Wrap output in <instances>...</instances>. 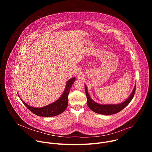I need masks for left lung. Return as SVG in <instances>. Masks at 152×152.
<instances>
[{
    "mask_svg": "<svg viewBox=\"0 0 152 152\" xmlns=\"http://www.w3.org/2000/svg\"><path fill=\"white\" fill-rule=\"evenodd\" d=\"M85 88L86 98H87V104L88 107L90 108V110H92L93 112L99 114L109 115L115 114L121 111L130 102H131L135 94L136 86H135L131 96L123 103L117 104H101L95 102L91 99L88 93V90L86 85H85Z\"/></svg>",
    "mask_w": 152,
    "mask_h": 152,
    "instance_id": "1",
    "label": "left lung"
}]
</instances>
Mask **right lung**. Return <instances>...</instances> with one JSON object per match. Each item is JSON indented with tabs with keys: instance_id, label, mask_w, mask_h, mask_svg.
Returning a JSON list of instances; mask_svg holds the SVG:
<instances>
[{
	"instance_id": "right-lung-1",
	"label": "right lung",
	"mask_w": 152,
	"mask_h": 152,
	"mask_svg": "<svg viewBox=\"0 0 152 152\" xmlns=\"http://www.w3.org/2000/svg\"><path fill=\"white\" fill-rule=\"evenodd\" d=\"M75 77H73L70 79H69L67 82L66 88L62 94V96L60 97V98L55 101V102L49 104L47 106H45L42 107H32L28 104H26L25 102H24L22 100V102L24 103V104L28 107V109L30 110L32 113L35 114V115L40 117H53L58 115L61 113H62L65 110H66V108L68 105V96L69 94L70 90L72 87V86L74 82L75 81Z\"/></svg>"
}]
</instances>
